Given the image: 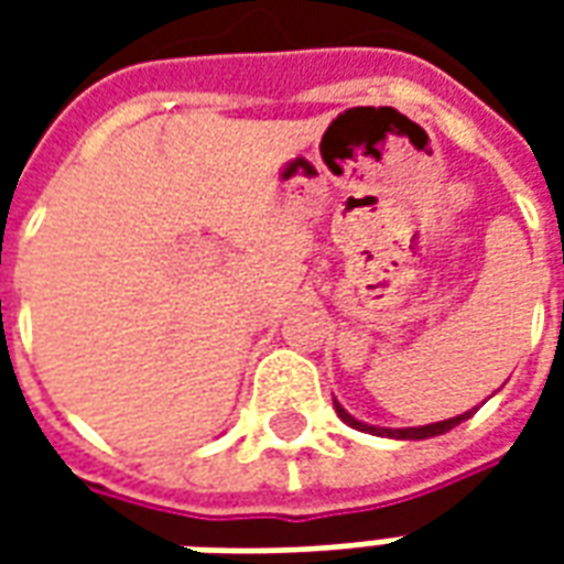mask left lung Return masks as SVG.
<instances>
[{"label":"left lung","instance_id":"left-lung-1","mask_svg":"<svg viewBox=\"0 0 564 564\" xmlns=\"http://www.w3.org/2000/svg\"><path fill=\"white\" fill-rule=\"evenodd\" d=\"M335 411H338V416H341L344 423L354 425V429H359V432H368V435H387V437H395V441H423V437H435V435H444V432H449V429H456V425L462 423V420H468V416L477 411H465V414L459 416H449V420H441V423H429V425H411V429H383V425H368L362 423V420H356V416H350L347 411H344L341 404L335 402Z\"/></svg>","mask_w":564,"mask_h":564}]
</instances>
